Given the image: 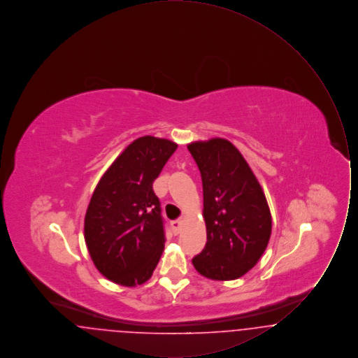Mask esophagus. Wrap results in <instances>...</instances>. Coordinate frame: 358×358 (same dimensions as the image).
<instances>
[{"mask_svg": "<svg viewBox=\"0 0 358 358\" xmlns=\"http://www.w3.org/2000/svg\"><path fill=\"white\" fill-rule=\"evenodd\" d=\"M181 225H182V222H181V220H174V222H171V228H173V232H174V234H180Z\"/></svg>", "mask_w": 358, "mask_h": 358, "instance_id": "34e87169", "label": "esophagus"}]
</instances>
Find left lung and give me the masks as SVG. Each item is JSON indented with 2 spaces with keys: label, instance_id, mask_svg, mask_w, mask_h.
<instances>
[{
  "label": "left lung",
  "instance_id": "left-lung-1",
  "mask_svg": "<svg viewBox=\"0 0 358 358\" xmlns=\"http://www.w3.org/2000/svg\"><path fill=\"white\" fill-rule=\"evenodd\" d=\"M187 150L201 173L206 224V244L192 263L209 279H238L255 266L271 236L266 196L229 141L193 142Z\"/></svg>",
  "mask_w": 358,
  "mask_h": 358
}]
</instances>
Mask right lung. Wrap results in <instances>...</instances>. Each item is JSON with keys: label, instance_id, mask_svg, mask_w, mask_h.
Segmentation results:
<instances>
[{"label": "right lung", "instance_id": "right-lung-1", "mask_svg": "<svg viewBox=\"0 0 358 358\" xmlns=\"http://www.w3.org/2000/svg\"><path fill=\"white\" fill-rule=\"evenodd\" d=\"M176 149L168 139L138 138L94 190L85 213V244L95 267L114 283L142 285L158 264L166 238L153 182Z\"/></svg>", "mask_w": 358, "mask_h": 358}]
</instances>
